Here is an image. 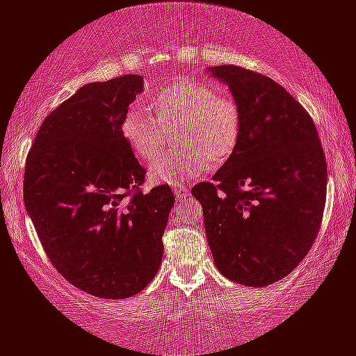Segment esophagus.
<instances>
[{
  "label": "esophagus",
  "instance_id": "34e87169",
  "mask_svg": "<svg viewBox=\"0 0 356 356\" xmlns=\"http://www.w3.org/2000/svg\"><path fill=\"white\" fill-rule=\"evenodd\" d=\"M173 193H175V198H177V201H183L190 196V190H186L185 186H175Z\"/></svg>",
  "mask_w": 356,
  "mask_h": 356
}]
</instances>
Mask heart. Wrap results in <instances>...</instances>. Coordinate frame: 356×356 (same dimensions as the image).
Listing matches in <instances>:
<instances>
[{"label":"heart","mask_w":356,"mask_h":356,"mask_svg":"<svg viewBox=\"0 0 356 356\" xmlns=\"http://www.w3.org/2000/svg\"><path fill=\"white\" fill-rule=\"evenodd\" d=\"M148 107L155 118L140 107H130L122 117V135L134 155L145 163L156 161L171 130H177L178 147L185 148L153 166L152 183L175 186L198 178L209 165L226 163L238 148L243 117L238 100L227 92L181 79L156 92Z\"/></svg>","instance_id":"heart-1"}]
</instances>
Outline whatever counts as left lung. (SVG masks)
Here are the masks:
<instances>
[{"mask_svg":"<svg viewBox=\"0 0 356 356\" xmlns=\"http://www.w3.org/2000/svg\"><path fill=\"white\" fill-rule=\"evenodd\" d=\"M243 117L238 148L213 177L193 186L203 206L214 264L227 279L264 287L291 274L322 225L327 160L312 117L262 74L218 65Z\"/></svg>","mask_w":356,"mask_h":356,"instance_id":"8db88e82","label":"left lung"}]
</instances>
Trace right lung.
Masks as SVG:
<instances>
[{
	"label": "right lung",
	"mask_w": 356,
	"mask_h": 356,
	"mask_svg": "<svg viewBox=\"0 0 356 356\" xmlns=\"http://www.w3.org/2000/svg\"><path fill=\"white\" fill-rule=\"evenodd\" d=\"M134 74L81 87L44 118L26 158L24 204L65 280L102 299H127L155 277L175 204L168 185L143 193L147 170L120 122L142 92Z\"/></svg>",
	"instance_id": "obj_1"
}]
</instances>
